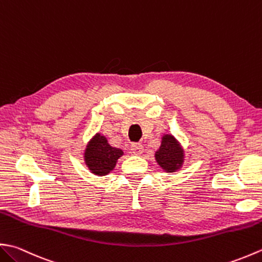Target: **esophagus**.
I'll list each match as a JSON object with an SVG mask.
<instances>
[{
	"mask_svg": "<svg viewBox=\"0 0 262 262\" xmlns=\"http://www.w3.org/2000/svg\"><path fill=\"white\" fill-rule=\"evenodd\" d=\"M143 150H144V148H143L142 143H133L132 146H130V151H132L133 155H136V156L142 155Z\"/></svg>",
	"mask_w": 262,
	"mask_h": 262,
	"instance_id": "34e87169",
	"label": "esophagus"
}]
</instances>
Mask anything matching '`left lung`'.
<instances>
[{
    "mask_svg": "<svg viewBox=\"0 0 262 262\" xmlns=\"http://www.w3.org/2000/svg\"><path fill=\"white\" fill-rule=\"evenodd\" d=\"M184 152L173 136H163L161 146L156 152V160L160 167L168 172H173L182 166Z\"/></svg>",
    "mask_w": 262,
    "mask_h": 262,
    "instance_id": "left-lung-1",
    "label": "left lung"
}]
</instances>
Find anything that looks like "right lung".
Listing matches in <instances>:
<instances>
[{
  "label": "right lung",
  "instance_id": "1",
  "mask_svg": "<svg viewBox=\"0 0 262 262\" xmlns=\"http://www.w3.org/2000/svg\"><path fill=\"white\" fill-rule=\"evenodd\" d=\"M124 152L109 145L106 138L96 134L85 150V162L90 170L99 176H105L115 168L117 160Z\"/></svg>",
  "mask_w": 262,
  "mask_h": 262
}]
</instances>
